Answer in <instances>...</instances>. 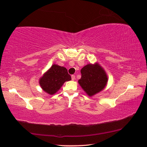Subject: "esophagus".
<instances>
[{
	"mask_svg": "<svg viewBox=\"0 0 147 147\" xmlns=\"http://www.w3.org/2000/svg\"><path fill=\"white\" fill-rule=\"evenodd\" d=\"M71 78L73 80H75V75H74V74H73V75H71Z\"/></svg>",
	"mask_w": 147,
	"mask_h": 147,
	"instance_id": "obj_1",
	"label": "esophagus"
}]
</instances>
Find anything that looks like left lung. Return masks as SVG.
Here are the masks:
<instances>
[{
    "instance_id": "left-lung-1",
    "label": "left lung",
    "mask_w": 147,
    "mask_h": 147,
    "mask_svg": "<svg viewBox=\"0 0 147 147\" xmlns=\"http://www.w3.org/2000/svg\"><path fill=\"white\" fill-rule=\"evenodd\" d=\"M80 72L82 77L78 83L89 96L98 93L106 86L108 81L107 75L98 64L87 65Z\"/></svg>"
}]
</instances>
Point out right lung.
<instances>
[{
    "mask_svg": "<svg viewBox=\"0 0 147 147\" xmlns=\"http://www.w3.org/2000/svg\"><path fill=\"white\" fill-rule=\"evenodd\" d=\"M71 80V76L67 69L54 64L40 78L39 84L47 93L53 94L60 89L65 82Z\"/></svg>",
    "mask_w": 147,
    "mask_h": 147,
    "instance_id": "right-lung-1",
    "label": "right lung"
}]
</instances>
